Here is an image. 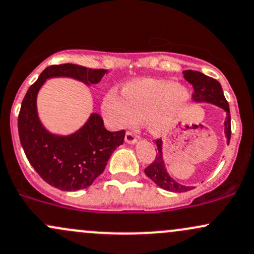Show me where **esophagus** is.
Instances as JSON below:
<instances>
[{
  "instance_id": "1",
  "label": "esophagus",
  "mask_w": 254,
  "mask_h": 254,
  "mask_svg": "<svg viewBox=\"0 0 254 254\" xmlns=\"http://www.w3.org/2000/svg\"><path fill=\"white\" fill-rule=\"evenodd\" d=\"M125 141L127 142V144H135L136 142V138L134 135L132 134V133L127 132L126 135H125Z\"/></svg>"
}]
</instances>
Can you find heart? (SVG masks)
Here are the masks:
<instances>
[{
	"mask_svg": "<svg viewBox=\"0 0 254 254\" xmlns=\"http://www.w3.org/2000/svg\"><path fill=\"white\" fill-rule=\"evenodd\" d=\"M122 95L110 90L104 97L103 110L112 126L130 127L147 120L150 130L156 134L172 128L190 101L185 85L152 78L128 82Z\"/></svg>",
	"mask_w": 254,
	"mask_h": 254,
	"instance_id": "b5f03b06",
	"label": "heart"
}]
</instances>
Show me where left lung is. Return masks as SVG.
Here are the masks:
<instances>
[{"label": "left lung", "mask_w": 254, "mask_h": 254, "mask_svg": "<svg viewBox=\"0 0 254 254\" xmlns=\"http://www.w3.org/2000/svg\"><path fill=\"white\" fill-rule=\"evenodd\" d=\"M184 78L193 86V90H194L193 101L195 103L213 104L226 112V120H224L223 124L224 135L227 138V144H229L230 134H232V129H230V110L229 104H228L226 97L223 95L221 84L216 79L190 69L185 70ZM156 145H157L158 152L156 155L155 161L145 169V174L147 175V178H150L161 189L169 190V192L181 193L194 189L192 186H185V185L179 184L178 181L174 180L172 176L169 175L163 158V141L156 140Z\"/></svg>", "instance_id": "8db88e82"}]
</instances>
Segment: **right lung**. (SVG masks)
<instances>
[{
    "mask_svg": "<svg viewBox=\"0 0 254 254\" xmlns=\"http://www.w3.org/2000/svg\"><path fill=\"white\" fill-rule=\"evenodd\" d=\"M107 69H91L73 64L50 65L27 91L19 113V138L25 155L39 176L61 190H84L104 172L112 153L124 144L125 130L109 132L103 119L92 113L70 134H56L42 124L37 109L39 90L48 79L70 78L91 86L98 84Z\"/></svg>",
    "mask_w": 254,
    "mask_h": 254,
    "instance_id": "add662e5",
    "label": "right lung"
}]
</instances>
